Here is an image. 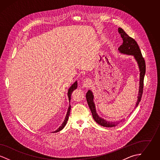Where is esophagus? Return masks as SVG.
Listing matches in <instances>:
<instances>
[{
	"instance_id": "esophagus-1",
	"label": "esophagus",
	"mask_w": 160,
	"mask_h": 160,
	"mask_svg": "<svg viewBox=\"0 0 160 160\" xmlns=\"http://www.w3.org/2000/svg\"><path fill=\"white\" fill-rule=\"evenodd\" d=\"M91 81L89 79H85L84 80L83 83V86L82 87L84 88H88L91 85Z\"/></svg>"
}]
</instances>
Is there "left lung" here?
<instances>
[{"label": "left lung", "instance_id": "left-lung-1", "mask_svg": "<svg viewBox=\"0 0 160 160\" xmlns=\"http://www.w3.org/2000/svg\"><path fill=\"white\" fill-rule=\"evenodd\" d=\"M118 32L121 34V36L123 40V43L122 45L118 48V50L121 53L133 56L137 62L139 71H140L139 89H138V93L137 97V101L135 107H136L138 105V103L141 100L142 94H143V81H144L145 72H146L145 59L142 56L141 51L137 44V42L133 38L129 37L122 28H118ZM86 98L88 106L89 107V108L91 111L93 118L97 123L104 127H113L116 126L119 123V122L107 121L106 120L104 119L103 118H101V117H99L98 114L97 113L95 105L93 102L94 97L92 92L91 90H89L86 93Z\"/></svg>", "mask_w": 160, "mask_h": 160}]
</instances>
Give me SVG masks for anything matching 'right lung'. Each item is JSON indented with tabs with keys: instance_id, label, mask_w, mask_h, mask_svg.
Returning <instances> with one entry per match:
<instances>
[{
	"instance_id": "right-lung-1",
	"label": "right lung",
	"mask_w": 160,
	"mask_h": 160,
	"mask_svg": "<svg viewBox=\"0 0 160 160\" xmlns=\"http://www.w3.org/2000/svg\"><path fill=\"white\" fill-rule=\"evenodd\" d=\"M77 88V82L76 81V82H75L74 83L71 85V86L69 88L68 91V97L69 102H70V99H71V94H72V92L74 91L75 89H76ZM70 110H71V105H70V104H69V106L68 108V111H67V115H66V116H65V118L64 121L62 123V125H61V126H60L58 129H56L55 131H53V132H59V131H61L62 129H63V128L65 127V126L66 125V124H67V121H68L69 116V114H70Z\"/></svg>"
}]
</instances>
